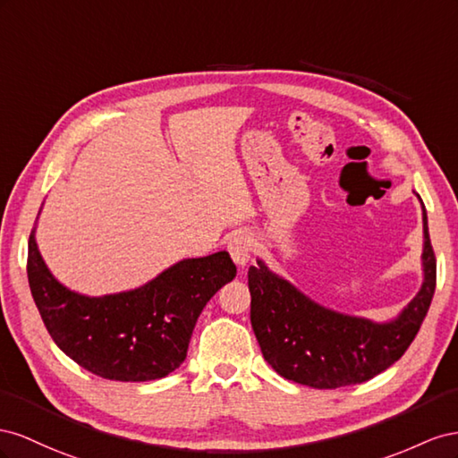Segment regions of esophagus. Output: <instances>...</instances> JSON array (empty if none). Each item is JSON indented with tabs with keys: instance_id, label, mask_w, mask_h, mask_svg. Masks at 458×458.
<instances>
[{
	"instance_id": "1",
	"label": "esophagus",
	"mask_w": 458,
	"mask_h": 458,
	"mask_svg": "<svg viewBox=\"0 0 458 458\" xmlns=\"http://www.w3.org/2000/svg\"><path fill=\"white\" fill-rule=\"evenodd\" d=\"M251 251H253V243H251V240H250V236H247V233L236 232L228 238V253L232 255L233 263H236V265L243 267L247 260H250Z\"/></svg>"
}]
</instances>
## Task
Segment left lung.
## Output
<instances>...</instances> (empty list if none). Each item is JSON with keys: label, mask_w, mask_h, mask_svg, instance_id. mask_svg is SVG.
Segmentation results:
<instances>
[{"label": "left lung", "mask_w": 458, "mask_h": 458, "mask_svg": "<svg viewBox=\"0 0 458 458\" xmlns=\"http://www.w3.org/2000/svg\"><path fill=\"white\" fill-rule=\"evenodd\" d=\"M424 284L399 318L376 324L310 301L260 260L250 267L251 326L265 360L285 380L317 389L362 384L403 357L432 303L436 253L424 211Z\"/></svg>", "instance_id": "obj_1"}]
</instances>
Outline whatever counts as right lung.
I'll use <instances>...</instances> for the list:
<instances>
[{
  "label": "right lung",
  "instance_id": "right-lung-1",
  "mask_svg": "<svg viewBox=\"0 0 458 458\" xmlns=\"http://www.w3.org/2000/svg\"><path fill=\"white\" fill-rule=\"evenodd\" d=\"M29 284L49 335L88 372L116 382L159 380L186 359L203 307L236 276L226 251L184 259L132 292L86 297L47 270L34 233Z\"/></svg>",
  "mask_w": 458,
  "mask_h": 458
}]
</instances>
